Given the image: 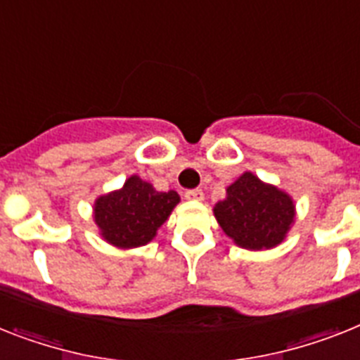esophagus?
<instances>
[{"label": "esophagus", "mask_w": 360, "mask_h": 360, "mask_svg": "<svg viewBox=\"0 0 360 360\" xmlns=\"http://www.w3.org/2000/svg\"><path fill=\"white\" fill-rule=\"evenodd\" d=\"M186 198L187 200H204V193H202V189H189V191H186Z\"/></svg>", "instance_id": "obj_1"}]
</instances>
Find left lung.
I'll return each instance as SVG.
<instances>
[{"label": "left lung", "instance_id": "obj_1", "mask_svg": "<svg viewBox=\"0 0 360 360\" xmlns=\"http://www.w3.org/2000/svg\"><path fill=\"white\" fill-rule=\"evenodd\" d=\"M219 226L237 246L270 250L281 245L296 219L289 193L246 171L226 187V198L213 207Z\"/></svg>", "mask_w": 360, "mask_h": 360}]
</instances>
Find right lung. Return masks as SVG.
<instances>
[{"instance_id": "add662e5", "label": "right lung", "mask_w": 360, "mask_h": 360, "mask_svg": "<svg viewBox=\"0 0 360 360\" xmlns=\"http://www.w3.org/2000/svg\"><path fill=\"white\" fill-rule=\"evenodd\" d=\"M178 202L176 191H156L153 184L132 174L123 187L95 198L94 221L108 245L129 250L148 245Z\"/></svg>"}]
</instances>
